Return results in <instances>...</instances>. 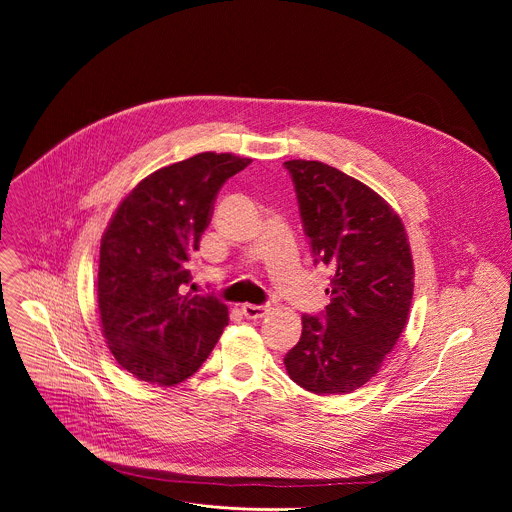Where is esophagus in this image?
Instances as JSON below:
<instances>
[{"label": "esophagus", "instance_id": "34e87169", "mask_svg": "<svg viewBox=\"0 0 512 512\" xmlns=\"http://www.w3.org/2000/svg\"><path fill=\"white\" fill-rule=\"evenodd\" d=\"M267 312H269L267 306H255V304H245V306L241 308V314H243L245 318H249V320L263 318Z\"/></svg>", "mask_w": 512, "mask_h": 512}]
</instances>
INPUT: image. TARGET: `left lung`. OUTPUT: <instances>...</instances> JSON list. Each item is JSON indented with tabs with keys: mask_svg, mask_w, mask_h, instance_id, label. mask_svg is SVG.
Listing matches in <instances>:
<instances>
[{
	"mask_svg": "<svg viewBox=\"0 0 512 512\" xmlns=\"http://www.w3.org/2000/svg\"><path fill=\"white\" fill-rule=\"evenodd\" d=\"M294 178L316 263L332 271L324 318L302 316L285 358L289 379L314 395H346L369 383L409 320L413 257L391 204L322 162H285Z\"/></svg>",
	"mask_w": 512,
	"mask_h": 512,
	"instance_id": "1",
	"label": "left lung"
}]
</instances>
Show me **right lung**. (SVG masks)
Returning a JSON list of instances; mask_svg holds the SVG:
<instances>
[{"label":"right lung","instance_id":"1","mask_svg":"<svg viewBox=\"0 0 512 512\" xmlns=\"http://www.w3.org/2000/svg\"><path fill=\"white\" fill-rule=\"evenodd\" d=\"M249 158L204 152L145 176L117 206L101 239V332L121 367L150 385L192 377L229 324V308L186 294L221 186Z\"/></svg>","mask_w":512,"mask_h":512}]
</instances>
